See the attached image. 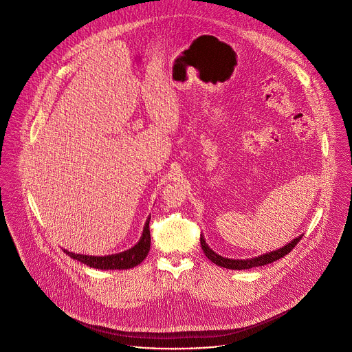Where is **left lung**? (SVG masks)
<instances>
[{
    "label": "left lung",
    "instance_id": "1",
    "mask_svg": "<svg viewBox=\"0 0 352 352\" xmlns=\"http://www.w3.org/2000/svg\"><path fill=\"white\" fill-rule=\"evenodd\" d=\"M300 238H302V235L294 238L291 242H288L287 245H284L276 250H270V252H266V254L255 256V258H249V259H230V258H224V256L216 254L214 250L206 243L204 235H200V245H202V249H204L205 255L208 256V259L212 261L214 265H217L220 267L231 269V270H245V269L265 266V265H269V263H273V262L281 259L283 256H285L287 254L291 252L292 248L300 241Z\"/></svg>",
    "mask_w": 352,
    "mask_h": 352
}]
</instances>
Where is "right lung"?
<instances>
[{
    "label": "right lung",
    "instance_id": "1",
    "mask_svg": "<svg viewBox=\"0 0 352 352\" xmlns=\"http://www.w3.org/2000/svg\"><path fill=\"white\" fill-rule=\"evenodd\" d=\"M148 221L150 217H147L144 227H143V232L140 239L138 241L136 245H133L132 248L124 250V252L120 254H114V255H106V256H89V255H80V254H74L69 252V250L64 249V252L83 263L87 265L93 269H100V270H126V269H132L138 265H140V262H143V259L147 256L148 250H150V230H148Z\"/></svg>",
    "mask_w": 352,
    "mask_h": 352
}]
</instances>
